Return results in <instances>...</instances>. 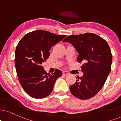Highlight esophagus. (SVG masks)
I'll use <instances>...</instances> for the list:
<instances>
[{
  "label": "esophagus",
  "mask_w": 121,
  "mask_h": 121,
  "mask_svg": "<svg viewBox=\"0 0 121 121\" xmlns=\"http://www.w3.org/2000/svg\"><path fill=\"white\" fill-rule=\"evenodd\" d=\"M63 74L65 75H67L69 74V73L67 71H64L63 72Z\"/></svg>",
  "instance_id": "obj_1"
}]
</instances>
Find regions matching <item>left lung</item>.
Here are the masks:
<instances>
[{"mask_svg":"<svg viewBox=\"0 0 121 121\" xmlns=\"http://www.w3.org/2000/svg\"><path fill=\"white\" fill-rule=\"evenodd\" d=\"M71 43L79 53L77 61L82 62L83 76H78L70 86L71 94L86 100L95 95L104 84L111 70L112 55L107 41L92 33L69 36L62 41Z\"/></svg>","mask_w":121,"mask_h":121,"instance_id":"obj_1","label":"left lung"}]
</instances>
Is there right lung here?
<instances>
[{"label":"right lung","instance_id":"right-lung-1","mask_svg":"<svg viewBox=\"0 0 121 121\" xmlns=\"http://www.w3.org/2000/svg\"><path fill=\"white\" fill-rule=\"evenodd\" d=\"M66 35H57L44 30L27 33L17 46L15 65L18 80L24 91L36 99L51 94L56 79L62 76L60 70L47 73L42 64L49 57L51 47Z\"/></svg>","mask_w":121,"mask_h":121}]
</instances>
